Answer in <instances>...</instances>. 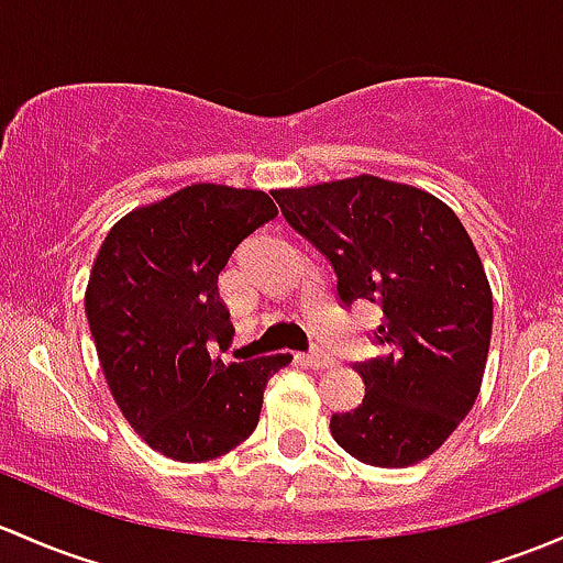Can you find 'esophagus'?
I'll use <instances>...</instances> for the list:
<instances>
[{
    "instance_id": "34e87169",
    "label": "esophagus",
    "mask_w": 563,
    "mask_h": 563,
    "mask_svg": "<svg viewBox=\"0 0 563 563\" xmlns=\"http://www.w3.org/2000/svg\"><path fill=\"white\" fill-rule=\"evenodd\" d=\"M299 361L305 366H310V369H329V366L334 364L327 353H307V356H299Z\"/></svg>"
}]
</instances>
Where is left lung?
<instances>
[{"instance_id": "left-lung-1", "label": "left lung", "mask_w": 563, "mask_h": 563, "mask_svg": "<svg viewBox=\"0 0 563 563\" xmlns=\"http://www.w3.org/2000/svg\"><path fill=\"white\" fill-rule=\"evenodd\" d=\"M272 197L334 266L340 299L383 310V353L353 366L364 401L331 416V437L361 464H421L483 386L494 297L475 242L442 199L386 177L277 188Z\"/></svg>"}]
</instances>
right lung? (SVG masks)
Returning <instances> with one entry per match:
<instances>
[{"instance_id": "obj_1", "label": "right lung", "mask_w": 563, "mask_h": 563, "mask_svg": "<svg viewBox=\"0 0 563 563\" xmlns=\"http://www.w3.org/2000/svg\"><path fill=\"white\" fill-rule=\"evenodd\" d=\"M277 216L269 194L194 183L140 205L104 236L86 316L112 399L129 426L183 464L234 451L256 429L266 380L291 353L223 364L234 327L218 275L247 234Z\"/></svg>"}]
</instances>
